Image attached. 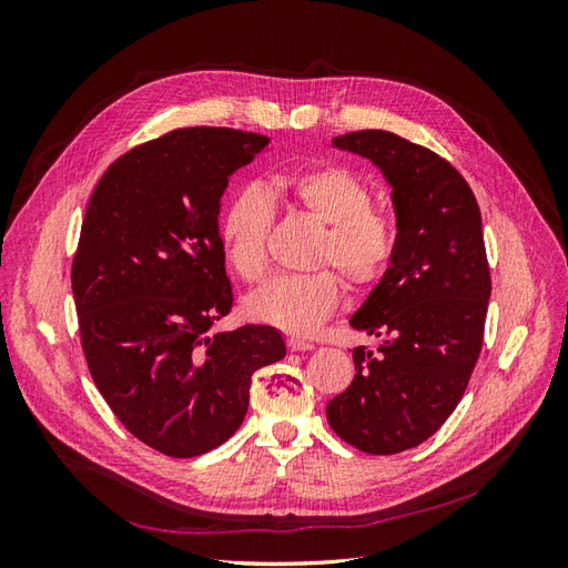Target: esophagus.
<instances>
[{
    "label": "esophagus",
    "mask_w": 568,
    "mask_h": 568,
    "mask_svg": "<svg viewBox=\"0 0 568 568\" xmlns=\"http://www.w3.org/2000/svg\"><path fill=\"white\" fill-rule=\"evenodd\" d=\"M286 346H288L291 353H303V351H313V348H315L311 341H303V338H298V336L286 338Z\"/></svg>",
    "instance_id": "1"
}]
</instances>
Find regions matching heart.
<instances>
[{"mask_svg": "<svg viewBox=\"0 0 568 568\" xmlns=\"http://www.w3.org/2000/svg\"><path fill=\"white\" fill-rule=\"evenodd\" d=\"M284 192L326 222L317 263H332L353 286H372L388 272L398 251L395 217L372 205L369 186L346 168L301 170L280 180ZM272 199L248 182L230 196L220 217V244L227 265L242 280H257L267 265ZM343 296L341 277L329 270L282 272L246 298V313L291 334H311L329 317Z\"/></svg>", "mask_w": 568, "mask_h": 568, "instance_id": "1", "label": "heart"}]
</instances>
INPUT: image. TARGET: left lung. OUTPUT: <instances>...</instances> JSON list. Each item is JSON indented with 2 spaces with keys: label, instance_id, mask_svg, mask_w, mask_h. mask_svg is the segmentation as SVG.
Segmentation results:
<instances>
[{
  "label": "left lung",
  "instance_id": "obj_1",
  "mask_svg": "<svg viewBox=\"0 0 568 568\" xmlns=\"http://www.w3.org/2000/svg\"><path fill=\"white\" fill-rule=\"evenodd\" d=\"M382 168L393 186L398 251L351 317L382 336L353 351L351 386L326 405L338 438L369 455L417 448L453 415L484 346L490 298L480 211L471 186L432 149L386 130L334 136Z\"/></svg>",
  "mask_w": 568,
  "mask_h": 568
}]
</instances>
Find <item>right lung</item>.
Here are the masks:
<instances>
[{
	"label": "right lung",
	"instance_id": "add662e5",
	"mask_svg": "<svg viewBox=\"0 0 568 568\" xmlns=\"http://www.w3.org/2000/svg\"><path fill=\"white\" fill-rule=\"evenodd\" d=\"M232 128H182L130 149L94 186L71 282L92 379L128 432L168 457L225 443L251 374L286 355L282 334L232 311L217 213L230 175L267 146Z\"/></svg>",
	"mask_w": 568,
	"mask_h": 568
}]
</instances>
